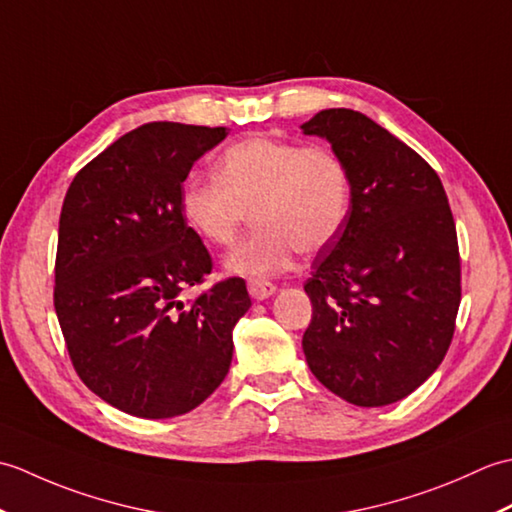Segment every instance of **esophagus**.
Masks as SVG:
<instances>
[{
  "label": "esophagus",
  "mask_w": 512,
  "mask_h": 512,
  "mask_svg": "<svg viewBox=\"0 0 512 512\" xmlns=\"http://www.w3.org/2000/svg\"><path fill=\"white\" fill-rule=\"evenodd\" d=\"M275 290H277V286L270 284V281H266V279H250L248 281L250 297L257 299V301H264L268 297H273Z\"/></svg>",
  "instance_id": "34e87169"
}]
</instances>
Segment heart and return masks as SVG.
Instances as JSON below:
<instances>
[{
  "mask_svg": "<svg viewBox=\"0 0 512 512\" xmlns=\"http://www.w3.org/2000/svg\"><path fill=\"white\" fill-rule=\"evenodd\" d=\"M213 176L182 182L180 213L204 242L228 246L250 211L255 228L224 257L228 275L268 277L288 268L297 250L319 253L352 209L350 171L323 145L248 136L222 151Z\"/></svg>",
  "mask_w": 512,
  "mask_h": 512,
  "instance_id": "b5f03b06",
  "label": "heart"
}]
</instances>
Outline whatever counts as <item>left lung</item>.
<instances>
[{
  "instance_id": "left-lung-1",
  "label": "left lung",
  "mask_w": 512,
  "mask_h": 512,
  "mask_svg": "<svg viewBox=\"0 0 512 512\" xmlns=\"http://www.w3.org/2000/svg\"><path fill=\"white\" fill-rule=\"evenodd\" d=\"M301 132L328 140L352 180L347 222L303 286V354L332 394L385 407L436 372L453 339L462 288L447 193L416 151L361 112L323 110Z\"/></svg>"
}]
</instances>
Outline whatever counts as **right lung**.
<instances>
[{
    "instance_id": "add662e5",
    "label": "right lung",
    "mask_w": 512,
    "mask_h": 512,
    "mask_svg": "<svg viewBox=\"0 0 512 512\" xmlns=\"http://www.w3.org/2000/svg\"><path fill=\"white\" fill-rule=\"evenodd\" d=\"M226 127L149 123L76 173L65 193L54 310L76 374L136 418L189 413L220 387L233 328L250 308L244 279L220 281L187 306L211 255L180 213L193 162Z\"/></svg>"
}]
</instances>
